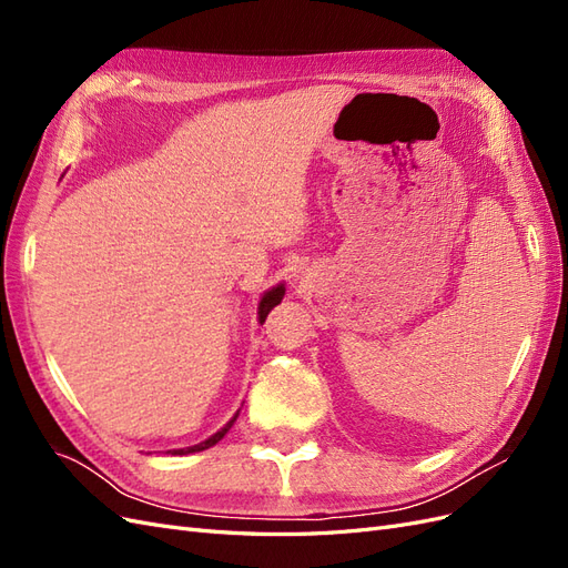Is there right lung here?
<instances>
[{"label":"right lung","instance_id":"1","mask_svg":"<svg viewBox=\"0 0 568 568\" xmlns=\"http://www.w3.org/2000/svg\"><path fill=\"white\" fill-rule=\"evenodd\" d=\"M282 298H284V284H280V286H274V288H270V291H267V294H265V296H263V301H261V305H257V317H261V322H265L267 313L272 311L274 305H280V303H282ZM236 417H239V412H236V415H234L225 426L220 428V432H217L215 436H211L209 440H203V443H199V445H192V448H186V450L182 448V450H170V453H173V455H189V453H201V450H209V448H213V445L230 432L232 424L236 422Z\"/></svg>","mask_w":568,"mask_h":568}]
</instances>
